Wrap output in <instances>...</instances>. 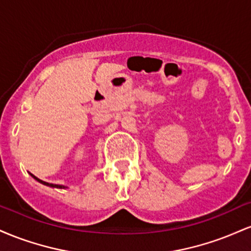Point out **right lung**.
Wrapping results in <instances>:
<instances>
[{
	"label": "right lung",
	"mask_w": 251,
	"mask_h": 251,
	"mask_svg": "<svg viewBox=\"0 0 251 251\" xmlns=\"http://www.w3.org/2000/svg\"><path fill=\"white\" fill-rule=\"evenodd\" d=\"M30 176L31 177L34 178V179H36L37 181H40V183H42L43 185H48V186H50V188H57V189H66V186H63V185H57V184H50V183H46V181H43V180H41V179H39V178L37 177H35V176L34 175H31L30 174Z\"/></svg>",
	"instance_id": "obj_1"
}]
</instances>
